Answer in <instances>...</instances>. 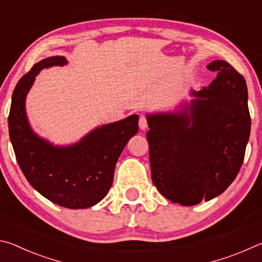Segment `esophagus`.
Wrapping results in <instances>:
<instances>
[{"instance_id":"34e87169","label":"esophagus","mask_w":262,"mask_h":262,"mask_svg":"<svg viewBox=\"0 0 262 262\" xmlns=\"http://www.w3.org/2000/svg\"><path fill=\"white\" fill-rule=\"evenodd\" d=\"M139 126L142 130H145L148 128V120L145 117H141L139 120Z\"/></svg>"}]
</instances>
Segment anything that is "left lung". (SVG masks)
Masks as SVG:
<instances>
[{"label":"left lung","mask_w":262,"mask_h":262,"mask_svg":"<svg viewBox=\"0 0 262 262\" xmlns=\"http://www.w3.org/2000/svg\"><path fill=\"white\" fill-rule=\"evenodd\" d=\"M217 76L176 113L147 114L151 179L181 206L209 201L236 179L251 133L246 81L227 61L207 67Z\"/></svg>","instance_id":"obj_1"}]
</instances>
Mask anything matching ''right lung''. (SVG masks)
Segmentation results:
<instances>
[{
	"label": "right lung",
	"instance_id": "add662e5",
	"mask_svg": "<svg viewBox=\"0 0 262 262\" xmlns=\"http://www.w3.org/2000/svg\"><path fill=\"white\" fill-rule=\"evenodd\" d=\"M64 64V56L47 57L19 79L12 94L9 135L18 165L31 186L53 203L83 209L97 205L108 193L118 158L139 130V115L96 128L68 147H55L39 137L26 118V95L40 70Z\"/></svg>",
	"mask_w": 262,
	"mask_h": 262
}]
</instances>
